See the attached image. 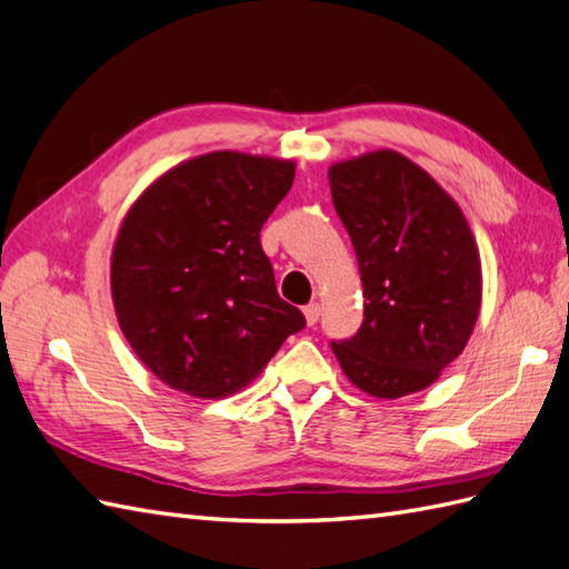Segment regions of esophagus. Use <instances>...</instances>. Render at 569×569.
I'll list each match as a JSON object with an SVG mask.
<instances>
[{"instance_id": "34e87169", "label": "esophagus", "mask_w": 569, "mask_h": 569, "mask_svg": "<svg viewBox=\"0 0 569 569\" xmlns=\"http://www.w3.org/2000/svg\"><path fill=\"white\" fill-rule=\"evenodd\" d=\"M318 316H321V307H318V303H309V307H303V318H307L309 326H316Z\"/></svg>"}]
</instances>
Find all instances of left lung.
I'll list each match as a JSON object with an SVG mask.
<instances>
[{"mask_svg": "<svg viewBox=\"0 0 569 569\" xmlns=\"http://www.w3.org/2000/svg\"><path fill=\"white\" fill-rule=\"evenodd\" d=\"M328 180L365 289L357 336L330 348L359 391H422L463 352L478 321L473 231L449 192L393 149L332 163Z\"/></svg>", "mask_w": 569, "mask_h": 569, "instance_id": "1", "label": "left lung"}]
</instances>
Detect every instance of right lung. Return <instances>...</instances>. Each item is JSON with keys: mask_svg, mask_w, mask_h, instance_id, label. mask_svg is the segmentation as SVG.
<instances>
[{"mask_svg": "<svg viewBox=\"0 0 569 569\" xmlns=\"http://www.w3.org/2000/svg\"><path fill=\"white\" fill-rule=\"evenodd\" d=\"M295 161L210 151L159 176L124 214L110 256L122 336L171 389L224 398L251 383L303 313L280 299L260 229Z\"/></svg>", "mask_w": 569, "mask_h": 569, "instance_id": "add662e5", "label": "right lung"}]
</instances>
